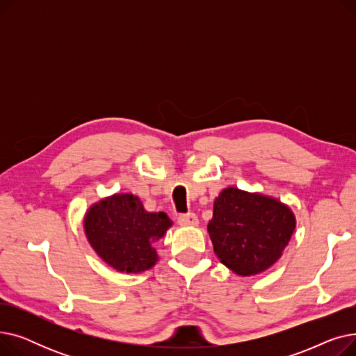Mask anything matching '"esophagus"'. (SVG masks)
I'll use <instances>...</instances> for the list:
<instances>
[{
    "label": "esophagus",
    "mask_w": 356,
    "mask_h": 356,
    "mask_svg": "<svg viewBox=\"0 0 356 356\" xmlns=\"http://www.w3.org/2000/svg\"><path fill=\"white\" fill-rule=\"evenodd\" d=\"M177 222L180 223V225H184V227H196L199 223V219L193 212H189V213L179 215Z\"/></svg>",
    "instance_id": "1"
}]
</instances>
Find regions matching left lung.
Listing matches in <instances>:
<instances>
[{"label": "left lung", "mask_w": 356, "mask_h": 356, "mask_svg": "<svg viewBox=\"0 0 356 356\" xmlns=\"http://www.w3.org/2000/svg\"><path fill=\"white\" fill-rule=\"evenodd\" d=\"M294 228L296 219L283 203L228 188L215 200L208 232L222 264L239 275H252L282 257Z\"/></svg>", "instance_id": "left-lung-1"}]
</instances>
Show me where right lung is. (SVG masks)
I'll list each match as a JSON object with an SVG mask.
<instances>
[{
    "label": "right lung",
    "mask_w": 356,
    "mask_h": 356,
    "mask_svg": "<svg viewBox=\"0 0 356 356\" xmlns=\"http://www.w3.org/2000/svg\"><path fill=\"white\" fill-rule=\"evenodd\" d=\"M170 225L165 213L145 212L133 195L108 197L92 207L85 218L90 245L109 266L125 273H140L156 264L153 244Z\"/></svg>",
    "instance_id": "right-lung-1"
}]
</instances>
